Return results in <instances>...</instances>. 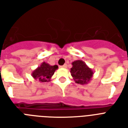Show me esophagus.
Here are the masks:
<instances>
[{
    "label": "esophagus",
    "instance_id": "obj_1",
    "mask_svg": "<svg viewBox=\"0 0 128 128\" xmlns=\"http://www.w3.org/2000/svg\"><path fill=\"white\" fill-rule=\"evenodd\" d=\"M61 67H62V68H67V64H64V65L61 66Z\"/></svg>",
    "mask_w": 128,
    "mask_h": 128
}]
</instances>
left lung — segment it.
Returning <instances> with one entry per match:
<instances>
[{"label": "left lung", "mask_w": 128, "mask_h": 128, "mask_svg": "<svg viewBox=\"0 0 128 128\" xmlns=\"http://www.w3.org/2000/svg\"><path fill=\"white\" fill-rule=\"evenodd\" d=\"M72 65L70 73L76 83L84 85L90 82L93 77L94 72L84 61L81 60H75L72 62Z\"/></svg>", "instance_id": "8db88e82"}]
</instances>
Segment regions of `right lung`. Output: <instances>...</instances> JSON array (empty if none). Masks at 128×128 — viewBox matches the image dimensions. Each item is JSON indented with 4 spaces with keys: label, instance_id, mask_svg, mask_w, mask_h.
Instances as JSON below:
<instances>
[{
    "label": "right lung",
    "instance_id": "1",
    "mask_svg": "<svg viewBox=\"0 0 128 128\" xmlns=\"http://www.w3.org/2000/svg\"><path fill=\"white\" fill-rule=\"evenodd\" d=\"M58 68L57 65L51 66L48 63L44 62L32 72V76L36 80L40 82H50L54 72Z\"/></svg>",
    "mask_w": 128,
    "mask_h": 128
}]
</instances>
